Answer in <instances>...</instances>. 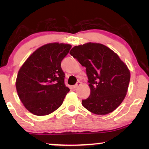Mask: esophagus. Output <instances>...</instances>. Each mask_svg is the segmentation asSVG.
<instances>
[{"mask_svg":"<svg viewBox=\"0 0 149 149\" xmlns=\"http://www.w3.org/2000/svg\"><path fill=\"white\" fill-rule=\"evenodd\" d=\"M81 82H80V81H78V82H77L76 84H75L74 85H73V88H77V87H78L79 86H80V85H81Z\"/></svg>","mask_w":149,"mask_h":149,"instance_id":"obj_1","label":"esophagus"}]
</instances>
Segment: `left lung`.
<instances>
[{"mask_svg":"<svg viewBox=\"0 0 149 149\" xmlns=\"http://www.w3.org/2000/svg\"><path fill=\"white\" fill-rule=\"evenodd\" d=\"M70 54L86 68L91 91L82 105L95 115L115 111L127 92L130 71L127 65L109 47L96 42L74 46Z\"/></svg>","mask_w":149,"mask_h":149,"instance_id":"obj_1","label":"left lung"}]
</instances>
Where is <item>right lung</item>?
Wrapping results in <instances>:
<instances>
[{"label": "right lung", "instance_id": "right-lung-1", "mask_svg": "<svg viewBox=\"0 0 149 149\" xmlns=\"http://www.w3.org/2000/svg\"><path fill=\"white\" fill-rule=\"evenodd\" d=\"M70 44L51 42L32 53L18 71L15 87L26 109L37 116L49 115L62 104L70 91L64 84L61 62Z\"/></svg>", "mask_w": 149, "mask_h": 149}]
</instances>
